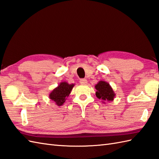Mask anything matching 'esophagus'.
Wrapping results in <instances>:
<instances>
[{"instance_id":"1","label":"esophagus","mask_w":159,"mask_h":159,"mask_svg":"<svg viewBox=\"0 0 159 159\" xmlns=\"http://www.w3.org/2000/svg\"><path fill=\"white\" fill-rule=\"evenodd\" d=\"M80 83L82 84V85H86L87 83V80L85 79H83L80 80Z\"/></svg>"}]
</instances>
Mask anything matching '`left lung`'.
<instances>
[{"mask_svg": "<svg viewBox=\"0 0 159 159\" xmlns=\"http://www.w3.org/2000/svg\"><path fill=\"white\" fill-rule=\"evenodd\" d=\"M95 89H96V97L102 100V103L112 102L114 100L116 93L109 83L104 80H100L95 85Z\"/></svg>", "mask_w": 159, "mask_h": 159, "instance_id": "left-lung-1", "label": "left lung"}]
</instances>
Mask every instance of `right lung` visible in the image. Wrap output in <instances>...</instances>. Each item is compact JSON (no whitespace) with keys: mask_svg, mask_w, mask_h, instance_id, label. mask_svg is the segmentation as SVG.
Listing matches in <instances>:
<instances>
[{"mask_svg":"<svg viewBox=\"0 0 159 159\" xmlns=\"http://www.w3.org/2000/svg\"><path fill=\"white\" fill-rule=\"evenodd\" d=\"M74 86V84L61 82L49 94V98L52 100L57 106H62L69 96Z\"/></svg>","mask_w":159,"mask_h":159,"instance_id":"obj_1","label":"right lung"}]
</instances>
